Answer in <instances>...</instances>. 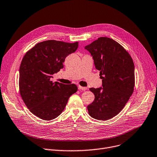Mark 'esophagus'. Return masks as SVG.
<instances>
[{"label":"esophagus","instance_id":"obj_1","mask_svg":"<svg viewBox=\"0 0 157 157\" xmlns=\"http://www.w3.org/2000/svg\"><path fill=\"white\" fill-rule=\"evenodd\" d=\"M78 88L80 90H87L86 87H83V86H78Z\"/></svg>","mask_w":157,"mask_h":157}]
</instances>
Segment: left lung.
<instances>
[{"label": "left lung", "instance_id": "8db88e82", "mask_svg": "<svg viewBox=\"0 0 157 157\" xmlns=\"http://www.w3.org/2000/svg\"><path fill=\"white\" fill-rule=\"evenodd\" d=\"M100 71L102 86L91 88L94 101L88 105L90 117L108 120L124 108L134 92V64L122 46L109 37H101L85 47Z\"/></svg>", "mask_w": 157, "mask_h": 157}]
</instances>
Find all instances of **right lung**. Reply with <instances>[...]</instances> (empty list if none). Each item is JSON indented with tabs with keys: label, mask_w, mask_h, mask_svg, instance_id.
<instances>
[{
	"label": "right lung",
	"mask_w": 157,
	"mask_h": 157,
	"mask_svg": "<svg viewBox=\"0 0 157 157\" xmlns=\"http://www.w3.org/2000/svg\"><path fill=\"white\" fill-rule=\"evenodd\" d=\"M78 43L48 40L37 44L23 56L19 76L20 92L27 108L39 118L52 120L65 109L69 97L76 93V85L53 83L51 78L63 68L69 54L76 51Z\"/></svg>",
	"instance_id": "add662e5"
}]
</instances>
